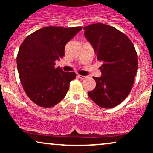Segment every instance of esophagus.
<instances>
[{"label":"esophagus","mask_w":153,"mask_h":153,"mask_svg":"<svg viewBox=\"0 0 153 153\" xmlns=\"http://www.w3.org/2000/svg\"><path fill=\"white\" fill-rule=\"evenodd\" d=\"M78 76L80 78V79H82V80H83V79H85L86 78V76H84V75H78Z\"/></svg>","instance_id":"34e87169"}]
</instances>
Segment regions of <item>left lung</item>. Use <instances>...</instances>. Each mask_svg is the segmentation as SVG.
<instances>
[{"mask_svg": "<svg viewBox=\"0 0 153 153\" xmlns=\"http://www.w3.org/2000/svg\"><path fill=\"white\" fill-rule=\"evenodd\" d=\"M85 36L102 62V76L93 77L96 88L88 93L98 106L103 108L117 106L132 88L138 68L137 54L127 35L116 28L98 23L84 27Z\"/></svg>", "mask_w": 153, "mask_h": 153, "instance_id": "8db88e82", "label": "left lung"}]
</instances>
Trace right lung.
Returning a JSON list of instances; mask_svg holds the SVG:
<instances>
[{"label": "right lung", "mask_w": 153, "mask_h": 153, "mask_svg": "<svg viewBox=\"0 0 153 153\" xmlns=\"http://www.w3.org/2000/svg\"><path fill=\"white\" fill-rule=\"evenodd\" d=\"M81 26H47L26 37L17 54V68L23 88L34 103L50 108L64 99L76 73H65L55 61L65 56V46Z\"/></svg>", "instance_id": "obj_1"}]
</instances>
